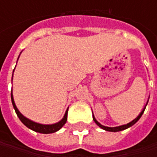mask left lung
Listing matches in <instances>:
<instances>
[{
	"instance_id": "8db88e82",
	"label": "left lung",
	"mask_w": 157,
	"mask_h": 157,
	"mask_svg": "<svg viewBox=\"0 0 157 157\" xmlns=\"http://www.w3.org/2000/svg\"><path fill=\"white\" fill-rule=\"evenodd\" d=\"M147 104H148V102H147ZM147 104H146V105H147ZM146 105L144 106V108L142 109V111L141 112V113L137 116V117L135 119V120H133L131 122H129V123L126 124V125H122V126H119V127H114V128H110V127H105V126H103V125H101V124L100 123V122H98L97 121V120L95 119V117H94V115L93 114V118H94V121L95 123L97 124L100 128H101L102 129L105 130V131H109V132H119V131H121V130H124V129H127V128H130V127H132L134 124H136L139 120H140V118L142 117V113H144V110H145V108H146Z\"/></svg>"
}]
</instances>
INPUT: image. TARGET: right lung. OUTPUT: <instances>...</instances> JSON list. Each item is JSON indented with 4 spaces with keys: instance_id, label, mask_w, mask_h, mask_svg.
<instances>
[{
    "instance_id": "right-lung-1",
    "label": "right lung",
    "mask_w": 157,
    "mask_h": 157,
    "mask_svg": "<svg viewBox=\"0 0 157 157\" xmlns=\"http://www.w3.org/2000/svg\"><path fill=\"white\" fill-rule=\"evenodd\" d=\"M11 100H12V104L13 106L15 108V111L17 114L18 118L20 119L22 123L24 124L27 128H29V129L33 130L35 132H37V133H41V134H52V133H55L58 130L60 129L62 127H63L64 124L66 123V121H67V113H68V108L64 113V116L63 118L57 123L52 124V125H44V124L36 123L35 121H32L30 120H29L28 118L24 117L21 113L19 112V110L17 109L16 105L15 104V101H14V98H13V94H11Z\"/></svg>"
}]
</instances>
